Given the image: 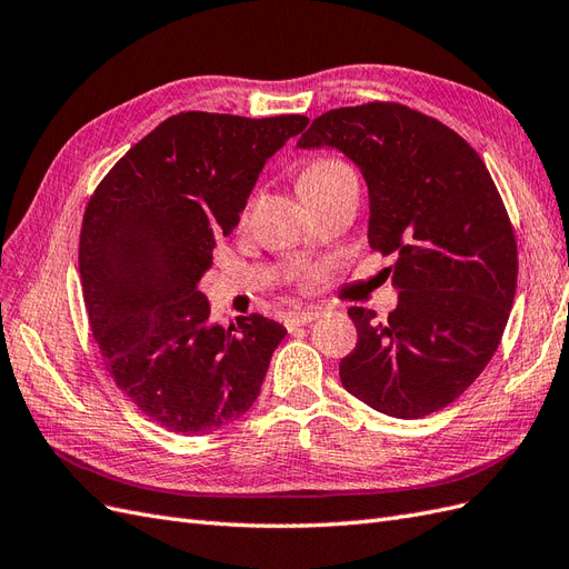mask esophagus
I'll return each instance as SVG.
<instances>
[{
  "mask_svg": "<svg viewBox=\"0 0 569 569\" xmlns=\"http://www.w3.org/2000/svg\"><path fill=\"white\" fill-rule=\"evenodd\" d=\"M318 316H320V308H306V311H295V313H289V316L284 318V325L289 327V330H295V327H301V325L313 322Z\"/></svg>",
  "mask_w": 569,
  "mask_h": 569,
  "instance_id": "esophagus-1",
  "label": "esophagus"
}]
</instances>
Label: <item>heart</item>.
I'll return each instance as SVG.
<instances>
[{"label": "heart", "instance_id": "1", "mask_svg": "<svg viewBox=\"0 0 569 569\" xmlns=\"http://www.w3.org/2000/svg\"><path fill=\"white\" fill-rule=\"evenodd\" d=\"M341 176H351V170L343 163H339V161H316L301 173L299 187L311 184V182H322V180H330V178H341Z\"/></svg>", "mask_w": 569, "mask_h": 569}]
</instances>
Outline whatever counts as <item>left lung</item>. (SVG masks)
Wrapping results in <instances>:
<instances>
[{"mask_svg":"<svg viewBox=\"0 0 569 569\" xmlns=\"http://www.w3.org/2000/svg\"><path fill=\"white\" fill-rule=\"evenodd\" d=\"M299 149L332 147L368 184V242L393 256L387 320L353 306L341 385L391 418H425L487 368L518 287V244L489 170L458 132L401 104L318 116Z\"/></svg>","mask_w":569,"mask_h":569,"instance_id":"left-lung-1","label":"left lung"}]
</instances>
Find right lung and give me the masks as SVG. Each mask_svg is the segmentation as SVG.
<instances>
[{"label":"right lung","mask_w":569,"mask_h":569,"mask_svg":"<svg viewBox=\"0 0 569 569\" xmlns=\"http://www.w3.org/2000/svg\"><path fill=\"white\" fill-rule=\"evenodd\" d=\"M306 116L187 111L137 142L82 218L80 280L118 389L176 435L242 418L287 330L258 313L222 327L199 280L244 211L266 161Z\"/></svg>","instance_id":"obj_1"}]
</instances>
